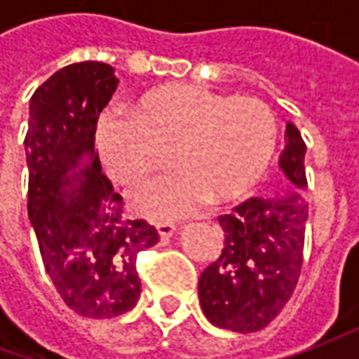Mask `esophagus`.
Wrapping results in <instances>:
<instances>
[{"label":"esophagus","instance_id":"34e87169","mask_svg":"<svg viewBox=\"0 0 359 359\" xmlns=\"http://www.w3.org/2000/svg\"><path fill=\"white\" fill-rule=\"evenodd\" d=\"M175 228H177V226H175L173 222H158V231L163 240H165V238H170V236H173Z\"/></svg>","mask_w":359,"mask_h":359}]
</instances>
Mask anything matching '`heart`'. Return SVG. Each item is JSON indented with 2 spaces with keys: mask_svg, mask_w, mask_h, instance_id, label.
Returning <instances> with one entry per match:
<instances>
[{
  "mask_svg": "<svg viewBox=\"0 0 359 359\" xmlns=\"http://www.w3.org/2000/svg\"><path fill=\"white\" fill-rule=\"evenodd\" d=\"M131 116L133 121L105 118L100 126L107 173L137 189L165 172L170 158L182 172L137 196V205L151 215L184 214L203 198L222 203L250 194L278 145V123L264 102L198 86L149 91Z\"/></svg>",
  "mask_w": 359,
  "mask_h": 359,
  "instance_id": "b5f03b06",
  "label": "heart"
}]
</instances>
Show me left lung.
<instances>
[{"label": "left lung", "mask_w": 359, "mask_h": 359, "mask_svg": "<svg viewBox=\"0 0 359 359\" xmlns=\"http://www.w3.org/2000/svg\"><path fill=\"white\" fill-rule=\"evenodd\" d=\"M304 156L302 133L287 121L280 156L287 189L252 198L217 217L222 254L201 271L198 285L201 310L217 327L240 334L264 330L294 294L308 219Z\"/></svg>", "instance_id": "8db88e82"}]
</instances>
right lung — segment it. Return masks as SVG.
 <instances>
[{
	"label": "right lung",
	"instance_id": "obj_1",
	"mask_svg": "<svg viewBox=\"0 0 359 359\" xmlns=\"http://www.w3.org/2000/svg\"><path fill=\"white\" fill-rule=\"evenodd\" d=\"M118 83L107 63L65 65L32 95L23 140L27 214L43 268L65 306L93 320L116 318L137 304L135 259L159 240L154 226L126 214L95 149L100 111ZM83 157L88 161L76 174Z\"/></svg>",
	"mask_w": 359,
	"mask_h": 359
}]
</instances>
